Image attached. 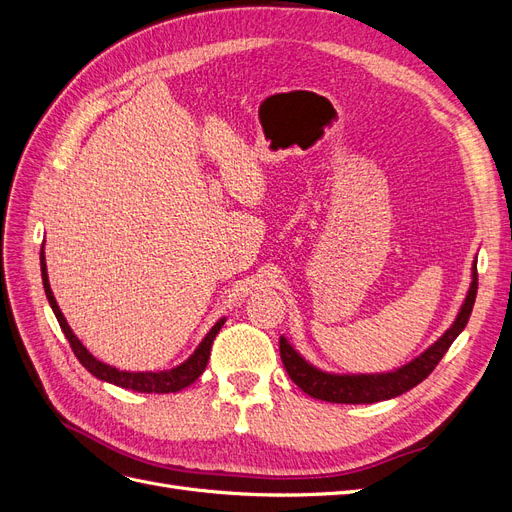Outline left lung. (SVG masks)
<instances>
[{
  "label": "left lung",
  "mask_w": 512,
  "mask_h": 512,
  "mask_svg": "<svg viewBox=\"0 0 512 512\" xmlns=\"http://www.w3.org/2000/svg\"><path fill=\"white\" fill-rule=\"evenodd\" d=\"M477 288H479V275H477V264H474L468 296H466L460 313H457L455 322L451 324V328L430 349H426L419 358H415L409 364H404L398 370H392V373L330 375V373H324V370H320V368L311 366L309 362H305L284 337L279 339L281 362H284L290 379L298 387H301L305 394H309L317 400L337 402V404H373L379 400L396 398L404 392L413 390V387L424 381L436 368V364L443 360L447 349L457 339V334L466 328V324L470 320L474 298H477Z\"/></svg>",
  "instance_id": "obj_1"
}]
</instances>
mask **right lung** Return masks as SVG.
I'll return each instance as SVG.
<instances>
[{"instance_id":"right-lung-1","label":"right lung","mask_w":512,"mask_h":512,"mask_svg":"<svg viewBox=\"0 0 512 512\" xmlns=\"http://www.w3.org/2000/svg\"><path fill=\"white\" fill-rule=\"evenodd\" d=\"M40 264H42V284H44V292L48 303L57 315V322L65 334V339L72 345L76 358L80 360V364L88 370V373L95 375L101 381L114 383L118 387H125V390H133V392H144V394H171V392H180L184 387H188L190 383H195L207 366L209 360V351H211V343H214L216 334L220 332V328L224 326V317L216 322V326L207 332V337L201 341V345L195 349L186 362H182L180 366H175L171 370H161V373H129V370H118L110 364H103L97 358H93V354H88V349L80 343V339L69 328L67 320L63 317L55 296H52L50 284H48V273H46V258H44V243H42V252H40Z\"/></svg>"}]
</instances>
